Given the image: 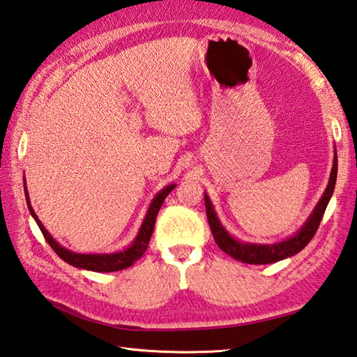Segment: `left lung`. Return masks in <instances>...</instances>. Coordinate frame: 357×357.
I'll return each instance as SVG.
<instances>
[{"mask_svg": "<svg viewBox=\"0 0 357 357\" xmlns=\"http://www.w3.org/2000/svg\"><path fill=\"white\" fill-rule=\"evenodd\" d=\"M335 181H337V151H334V162H333L331 174H329L328 185L325 192H323L320 201L314 207L312 213H310L309 218L304 222V225L298 229V232H295L294 236H290L286 238V241H281L276 243H250V242L237 241L236 237H232L229 232L226 231L222 222H220L217 217V212L213 209L211 198L207 197V193H204L206 213H207V220H209V226H211L213 238H215L217 245L226 252V255H229L231 257H234L236 261H241L245 264L265 265V264H273L278 261H282V259L295 256L296 252H300L304 246L312 241L317 229H319L323 213H325L329 199H331L334 193Z\"/></svg>", "mask_w": 357, "mask_h": 357, "instance_id": "obj_1", "label": "left lung"}]
</instances>
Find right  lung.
Segmentation results:
<instances>
[{"mask_svg":"<svg viewBox=\"0 0 357 357\" xmlns=\"http://www.w3.org/2000/svg\"><path fill=\"white\" fill-rule=\"evenodd\" d=\"M176 184H170L158 192V195L151 199L150 207L145 213L144 222L140 225V229L137 232V236L132 241V243L128 246V248L121 250V251H115V252H90V255H86V252H75L70 251L67 248L54 241V237L50 234V232L45 229V226L42 225L40 220L36 215L34 209H32L31 201H29V193L28 189H26V183H24V195H26V203H28V209L31 212L32 218L36 220V223L38 228H40L42 234L45 237V241L50 243L51 248L56 251V255L59 256L62 261H66L67 264L73 265L76 268H82V270H90V271H98V273H109V271H119V270H125L144 256V252L148 248V243H150V238L154 229V223H156V217L158 212L160 209L162 203L167 198L168 193H170Z\"/></svg>","mask_w":357,"mask_h":357,"instance_id":"1","label":"right lung"}]
</instances>
